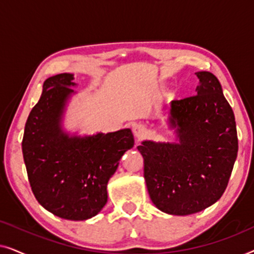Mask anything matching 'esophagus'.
Returning <instances> with one entry per match:
<instances>
[{
    "mask_svg": "<svg viewBox=\"0 0 254 254\" xmlns=\"http://www.w3.org/2000/svg\"><path fill=\"white\" fill-rule=\"evenodd\" d=\"M133 133L135 135V137L141 140V138H143L145 136V134H147V129H145L143 125H136V126L133 128Z\"/></svg>",
    "mask_w": 254,
    "mask_h": 254,
    "instance_id": "esophagus-1",
    "label": "esophagus"
}]
</instances>
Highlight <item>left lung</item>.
I'll return each mask as SVG.
<instances>
[{
	"label": "left lung",
	"mask_w": 254,
	"mask_h": 254,
	"mask_svg": "<svg viewBox=\"0 0 254 254\" xmlns=\"http://www.w3.org/2000/svg\"><path fill=\"white\" fill-rule=\"evenodd\" d=\"M197 95L171 102V127L179 143L144 141V179L159 210L190 215L216 202L227 189L237 157L235 116L216 76L199 71Z\"/></svg>",
	"instance_id": "left-lung-1"
}]
</instances>
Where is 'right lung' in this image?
Here are the masks:
<instances>
[{
    "mask_svg": "<svg viewBox=\"0 0 254 254\" xmlns=\"http://www.w3.org/2000/svg\"><path fill=\"white\" fill-rule=\"evenodd\" d=\"M71 74L44 82L41 97L29 114L22 141L31 190L41 206L57 216L84 221L102 210L107 201V182L121 156L134 145L130 129L68 137L60 117L74 90Z\"/></svg>",
    "mask_w": 254,
    "mask_h": 254,
    "instance_id": "add662e5",
    "label": "right lung"
}]
</instances>
